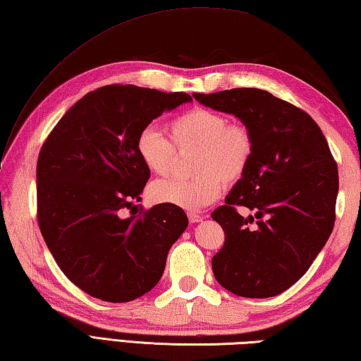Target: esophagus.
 <instances>
[{
	"label": "esophagus",
	"instance_id": "34e87169",
	"mask_svg": "<svg viewBox=\"0 0 361 361\" xmlns=\"http://www.w3.org/2000/svg\"><path fill=\"white\" fill-rule=\"evenodd\" d=\"M188 219H189L190 224H198V221L203 220V216H200V214L190 211V212H188Z\"/></svg>",
	"mask_w": 361,
	"mask_h": 361
}]
</instances>
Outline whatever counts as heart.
Wrapping results in <instances>:
<instances>
[{
	"label": "heart",
	"mask_w": 361,
	"mask_h": 361,
	"mask_svg": "<svg viewBox=\"0 0 361 361\" xmlns=\"http://www.w3.org/2000/svg\"><path fill=\"white\" fill-rule=\"evenodd\" d=\"M169 140L155 128L145 127L136 136L135 149L141 163L155 175H171L176 152H195L192 180H157L149 188L155 203L173 204L183 209H202L214 203L225 185L234 186L247 175L255 137L240 122L226 114L195 106L178 114L167 124Z\"/></svg>",
	"instance_id": "b5f03b06"
}]
</instances>
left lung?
<instances>
[{
    "label": "left lung",
    "mask_w": 361,
    "mask_h": 361,
    "mask_svg": "<svg viewBox=\"0 0 361 361\" xmlns=\"http://www.w3.org/2000/svg\"><path fill=\"white\" fill-rule=\"evenodd\" d=\"M192 96L234 114L255 137L247 175L212 212L225 231L214 276L237 296L279 295L302 278L334 229L338 167L329 144L307 113L265 90ZM237 205L257 211L255 226V216H240Z\"/></svg>",
    "instance_id": "obj_1"
}]
</instances>
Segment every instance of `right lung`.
Segmentation results:
<instances>
[{"label":"right lung","instance_id":"1","mask_svg":"<svg viewBox=\"0 0 361 361\" xmlns=\"http://www.w3.org/2000/svg\"><path fill=\"white\" fill-rule=\"evenodd\" d=\"M189 101L180 91L101 87L75 102L43 142L38 226L60 270L90 296L128 302L163 276L188 217L173 204H135L150 178L135 141L153 119Z\"/></svg>","mask_w":361,"mask_h":361}]
</instances>
